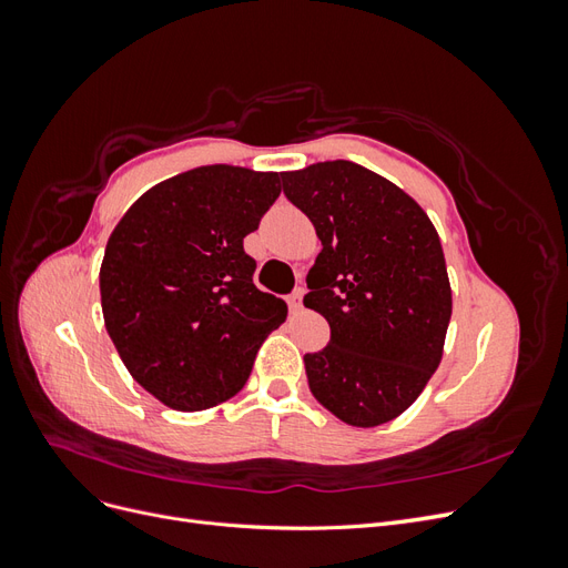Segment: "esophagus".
I'll use <instances>...</instances> for the list:
<instances>
[{"label":"esophagus","mask_w":568,"mask_h":568,"mask_svg":"<svg viewBox=\"0 0 568 568\" xmlns=\"http://www.w3.org/2000/svg\"><path fill=\"white\" fill-rule=\"evenodd\" d=\"M288 307H291V313L301 311V307H303V288H296L294 294L288 296Z\"/></svg>","instance_id":"esophagus-1"}]
</instances>
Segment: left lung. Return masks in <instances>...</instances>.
Returning a JSON list of instances; mask_svg holds the SVG:
<instances>
[{
	"mask_svg": "<svg viewBox=\"0 0 568 568\" xmlns=\"http://www.w3.org/2000/svg\"><path fill=\"white\" fill-rule=\"evenodd\" d=\"M286 199L322 242L305 307L332 338L305 355L320 405L351 426H379L419 398L440 365L453 291L434 222L386 178L351 161L282 173Z\"/></svg>",
	"mask_w": 568,
	"mask_h": 568,
	"instance_id": "8db88e82",
	"label": "left lung"
}]
</instances>
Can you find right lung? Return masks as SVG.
<instances>
[{"mask_svg": "<svg viewBox=\"0 0 568 568\" xmlns=\"http://www.w3.org/2000/svg\"><path fill=\"white\" fill-rule=\"evenodd\" d=\"M280 192V173L201 165L151 186L111 232L99 270L106 332L163 405L230 400L286 320V303L253 284L244 251Z\"/></svg>", "mask_w": 568, "mask_h": 568, "instance_id": "right-lung-1", "label": "right lung"}]
</instances>
